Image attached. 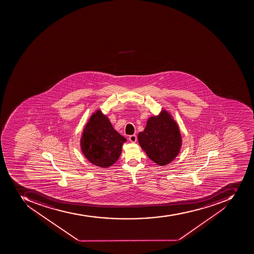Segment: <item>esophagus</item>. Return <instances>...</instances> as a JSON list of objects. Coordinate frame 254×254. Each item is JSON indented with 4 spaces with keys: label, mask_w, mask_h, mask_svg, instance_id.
I'll return each instance as SVG.
<instances>
[{
    "label": "esophagus",
    "mask_w": 254,
    "mask_h": 254,
    "mask_svg": "<svg viewBox=\"0 0 254 254\" xmlns=\"http://www.w3.org/2000/svg\"><path fill=\"white\" fill-rule=\"evenodd\" d=\"M128 139H129L130 141L132 142V143H135V142L136 141L137 137H136V135H131V136H129V137H128Z\"/></svg>",
    "instance_id": "1"
}]
</instances>
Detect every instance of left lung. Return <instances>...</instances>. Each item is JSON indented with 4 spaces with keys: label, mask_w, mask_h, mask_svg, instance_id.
Wrapping results in <instances>:
<instances>
[{
    "label": "left lung",
    "mask_w": 254,
    "mask_h": 254,
    "mask_svg": "<svg viewBox=\"0 0 254 254\" xmlns=\"http://www.w3.org/2000/svg\"><path fill=\"white\" fill-rule=\"evenodd\" d=\"M138 142L150 160L158 165L164 166L178 156L182 136L171 114L162 110L157 116L148 118L144 131L138 134Z\"/></svg>",
    "instance_id": "1"
}]
</instances>
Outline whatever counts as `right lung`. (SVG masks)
Segmentation results:
<instances>
[{"label": "right lung", "instance_id": "right-lung-1", "mask_svg": "<svg viewBox=\"0 0 254 254\" xmlns=\"http://www.w3.org/2000/svg\"><path fill=\"white\" fill-rule=\"evenodd\" d=\"M126 141V138L114 129L107 116L98 110L84 127L80 146L91 164L106 168L118 160Z\"/></svg>", "mask_w": 254, "mask_h": 254}]
</instances>
